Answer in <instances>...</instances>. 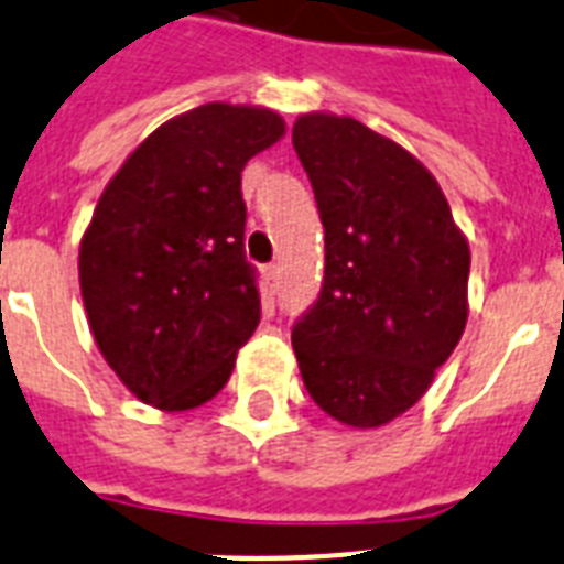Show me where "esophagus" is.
Wrapping results in <instances>:
<instances>
[{"mask_svg": "<svg viewBox=\"0 0 564 564\" xmlns=\"http://www.w3.org/2000/svg\"><path fill=\"white\" fill-rule=\"evenodd\" d=\"M263 278H267L269 290H278V283H281V267H278V263L263 267Z\"/></svg>", "mask_w": 564, "mask_h": 564, "instance_id": "obj_1", "label": "esophagus"}]
</instances>
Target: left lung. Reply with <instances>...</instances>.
I'll return each mask as SVG.
<instances>
[{
  "mask_svg": "<svg viewBox=\"0 0 564 564\" xmlns=\"http://www.w3.org/2000/svg\"><path fill=\"white\" fill-rule=\"evenodd\" d=\"M324 226V283L292 324L315 405L354 429L405 414L466 327L469 242L432 173L347 116L292 127Z\"/></svg>",
  "mask_w": 564,
  "mask_h": 564,
  "instance_id": "8db88e82",
  "label": "left lung"
}]
</instances>
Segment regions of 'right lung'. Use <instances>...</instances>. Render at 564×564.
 <instances>
[{"label":"right lung","mask_w":564,"mask_h":564,"mask_svg":"<svg viewBox=\"0 0 564 564\" xmlns=\"http://www.w3.org/2000/svg\"><path fill=\"white\" fill-rule=\"evenodd\" d=\"M283 135L278 112L205 104L150 132L100 194L80 240L91 336L141 402L217 397L260 324L240 173Z\"/></svg>","instance_id":"obj_1"}]
</instances>
